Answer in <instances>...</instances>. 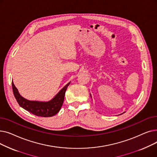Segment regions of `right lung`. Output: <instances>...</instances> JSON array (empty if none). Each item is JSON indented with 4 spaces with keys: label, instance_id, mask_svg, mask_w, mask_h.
Listing matches in <instances>:
<instances>
[{
    "label": "right lung",
    "instance_id": "1",
    "mask_svg": "<svg viewBox=\"0 0 157 157\" xmlns=\"http://www.w3.org/2000/svg\"><path fill=\"white\" fill-rule=\"evenodd\" d=\"M69 84L70 83L66 85L53 99L49 102L30 101L27 100L20 95L13 82H12V88L16 101L21 108L38 117H50L57 114L60 111L63 102L66 90Z\"/></svg>",
    "mask_w": 157,
    "mask_h": 157
}]
</instances>
